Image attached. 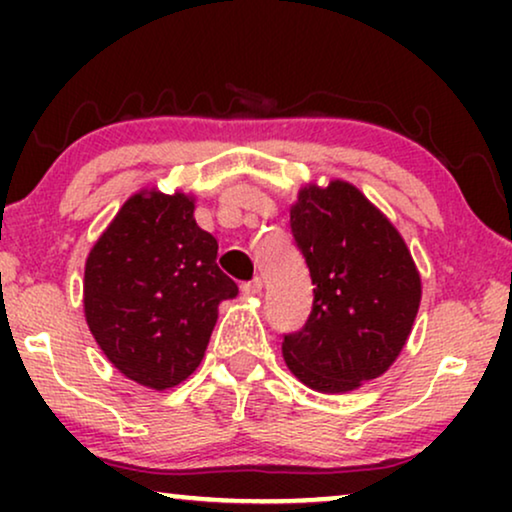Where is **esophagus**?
Segmentation results:
<instances>
[{
	"mask_svg": "<svg viewBox=\"0 0 512 512\" xmlns=\"http://www.w3.org/2000/svg\"><path fill=\"white\" fill-rule=\"evenodd\" d=\"M242 291L247 293V296H258V293L263 291V279L261 277H254L251 282H244L242 284Z\"/></svg>",
	"mask_w": 512,
	"mask_h": 512,
	"instance_id": "1",
	"label": "esophagus"
}]
</instances>
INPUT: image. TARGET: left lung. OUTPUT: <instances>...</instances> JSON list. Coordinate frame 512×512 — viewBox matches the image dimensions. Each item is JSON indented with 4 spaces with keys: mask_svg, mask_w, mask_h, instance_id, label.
<instances>
[{
    "mask_svg": "<svg viewBox=\"0 0 512 512\" xmlns=\"http://www.w3.org/2000/svg\"><path fill=\"white\" fill-rule=\"evenodd\" d=\"M291 233L310 268L314 303L305 326L284 335V361L305 387L347 394L398 359L422 279L394 223L349 181L300 188Z\"/></svg>",
    "mask_w": 512,
    "mask_h": 512,
    "instance_id": "obj_1",
    "label": "left lung"
}]
</instances>
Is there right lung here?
I'll return each mask as SVG.
<instances>
[{"mask_svg": "<svg viewBox=\"0 0 512 512\" xmlns=\"http://www.w3.org/2000/svg\"><path fill=\"white\" fill-rule=\"evenodd\" d=\"M193 212V195L142 188L86 258L90 333L118 373L146 389L177 387L200 366L219 305L237 296Z\"/></svg>", "mask_w": 512, "mask_h": 512, "instance_id": "add662e5", "label": "right lung"}]
</instances>
